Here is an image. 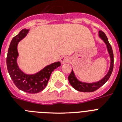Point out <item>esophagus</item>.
<instances>
[{
    "instance_id": "esophagus-1",
    "label": "esophagus",
    "mask_w": 122,
    "mask_h": 122,
    "mask_svg": "<svg viewBox=\"0 0 122 122\" xmlns=\"http://www.w3.org/2000/svg\"><path fill=\"white\" fill-rule=\"evenodd\" d=\"M68 61L69 58L68 56H61V58H60V61H61V63H62V64L67 63Z\"/></svg>"
}]
</instances>
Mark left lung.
Returning <instances> with one entry per match:
<instances>
[{"label":"left lung","mask_w":122,"mask_h":122,"mask_svg":"<svg viewBox=\"0 0 122 122\" xmlns=\"http://www.w3.org/2000/svg\"><path fill=\"white\" fill-rule=\"evenodd\" d=\"M99 37L104 41L105 44L106 45V47L108 49V52L110 54V59H111V63H110V67L108 71V73L104 76L103 78L99 81L97 82H94V83H86V82H82L80 81L76 78L75 76L73 71H71V72L70 74L68 76V80L71 85L75 89H76V91H80V92H91L94 91H96L99 88H100L101 86L104 85L106 81H108V79L110 78V76L113 71V52L112 50V46L108 42V38L105 35V33L102 31H99Z\"/></svg>","instance_id":"1"}]
</instances>
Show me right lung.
<instances>
[{
	"instance_id": "add662e5",
	"label": "right lung",
	"mask_w": 122,
	"mask_h": 122,
	"mask_svg": "<svg viewBox=\"0 0 122 122\" xmlns=\"http://www.w3.org/2000/svg\"><path fill=\"white\" fill-rule=\"evenodd\" d=\"M28 31L29 30L23 29L12 39L7 56V68L10 78L18 89L25 92L35 94L46 88L52 72L61 66V63L58 61L52 63L35 74H26L22 71L17 63V58L19 56L18 45L26 36Z\"/></svg>"
}]
</instances>
